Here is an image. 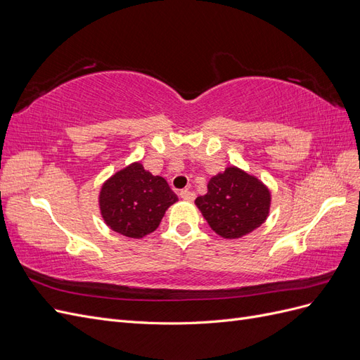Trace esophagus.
I'll return each instance as SVG.
<instances>
[{
  "label": "esophagus",
  "mask_w": 360,
  "mask_h": 360,
  "mask_svg": "<svg viewBox=\"0 0 360 360\" xmlns=\"http://www.w3.org/2000/svg\"><path fill=\"white\" fill-rule=\"evenodd\" d=\"M180 198H183L184 201H193L195 200V193L192 191L184 189L180 192Z\"/></svg>",
  "instance_id": "34e87169"
}]
</instances>
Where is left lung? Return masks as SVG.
<instances>
[{
    "label": "left lung",
    "instance_id": "8db88e82",
    "mask_svg": "<svg viewBox=\"0 0 360 360\" xmlns=\"http://www.w3.org/2000/svg\"><path fill=\"white\" fill-rule=\"evenodd\" d=\"M195 204L212 230L231 240L266 222L271 193L258 177L231 165L209 180L207 193L195 200Z\"/></svg>",
    "mask_w": 360,
    "mask_h": 360
}]
</instances>
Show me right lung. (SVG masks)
<instances>
[{
	"label": "right lung",
	"instance_id": "obj_1",
	"mask_svg": "<svg viewBox=\"0 0 360 360\" xmlns=\"http://www.w3.org/2000/svg\"><path fill=\"white\" fill-rule=\"evenodd\" d=\"M179 197L168 181L153 176L141 162H132L105 180L99 191V210L112 231L143 238L153 233Z\"/></svg>",
	"mask_w": 360,
	"mask_h": 360
}]
</instances>
